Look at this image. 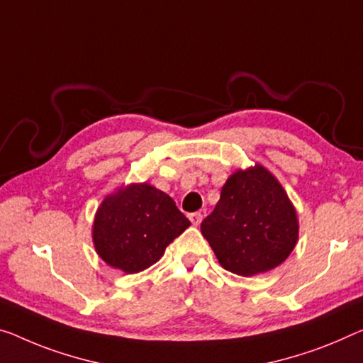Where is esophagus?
<instances>
[{
    "label": "esophagus",
    "mask_w": 363,
    "mask_h": 363,
    "mask_svg": "<svg viewBox=\"0 0 363 363\" xmlns=\"http://www.w3.org/2000/svg\"><path fill=\"white\" fill-rule=\"evenodd\" d=\"M189 220H191V224L194 225V227H198L201 222H203V214L201 213H193V214H189Z\"/></svg>",
    "instance_id": "1"
}]
</instances>
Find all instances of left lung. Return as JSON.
Here are the masks:
<instances>
[{"instance_id":"left-lung-1","label":"left lung","mask_w":363,"mask_h":363,"mask_svg":"<svg viewBox=\"0 0 363 363\" xmlns=\"http://www.w3.org/2000/svg\"><path fill=\"white\" fill-rule=\"evenodd\" d=\"M201 233L224 269L250 277L289 258L298 240V216L281 182L255 164L227 178Z\"/></svg>"}]
</instances>
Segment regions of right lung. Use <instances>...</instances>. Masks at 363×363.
<instances>
[{
  "mask_svg": "<svg viewBox=\"0 0 363 363\" xmlns=\"http://www.w3.org/2000/svg\"><path fill=\"white\" fill-rule=\"evenodd\" d=\"M191 225L169 194L150 183H130L97 208L92 242L105 263L136 274L162 258L165 248Z\"/></svg>",
  "mask_w": 363,
  "mask_h": 363,
  "instance_id": "right-lung-1",
  "label": "right lung"
}]
</instances>
